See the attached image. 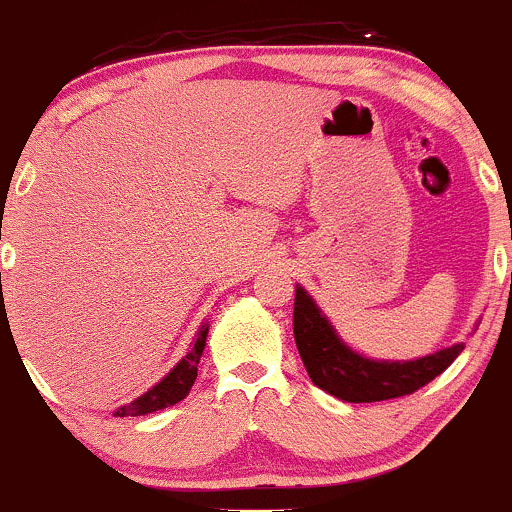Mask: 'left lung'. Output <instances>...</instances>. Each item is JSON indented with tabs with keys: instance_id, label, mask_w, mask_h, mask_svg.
I'll list each match as a JSON object with an SVG mask.
<instances>
[{
	"instance_id": "1",
	"label": "left lung",
	"mask_w": 512,
	"mask_h": 512,
	"mask_svg": "<svg viewBox=\"0 0 512 512\" xmlns=\"http://www.w3.org/2000/svg\"><path fill=\"white\" fill-rule=\"evenodd\" d=\"M293 337L310 380L344 402H383L416 392L460 356L462 344L416 361H373L349 349L303 286H296Z\"/></svg>"
}]
</instances>
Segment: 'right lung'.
I'll return each instance as SVG.
<instances>
[{"label": "right lung", "mask_w": 512, "mask_h": 512, "mask_svg": "<svg viewBox=\"0 0 512 512\" xmlns=\"http://www.w3.org/2000/svg\"><path fill=\"white\" fill-rule=\"evenodd\" d=\"M207 334H209V325L204 322V325L199 327L195 344H192V349L187 351L185 358H182L178 366L170 370L161 383L151 387L149 392H144V395L134 399V402H129V404H125V407L117 409L115 414L117 416H144V414H151V411L173 407V404H178L180 399H185L187 395H190L192 385H195V380H197L199 358H202L204 346H207Z\"/></svg>", "instance_id": "1"}]
</instances>
